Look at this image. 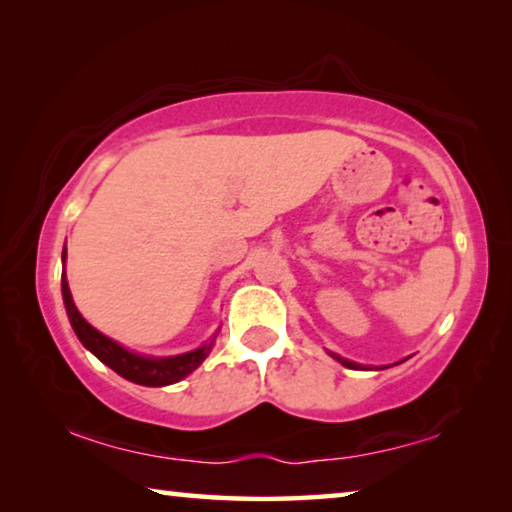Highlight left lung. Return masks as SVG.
<instances>
[{
    "instance_id": "1",
    "label": "left lung",
    "mask_w": 512,
    "mask_h": 512,
    "mask_svg": "<svg viewBox=\"0 0 512 512\" xmlns=\"http://www.w3.org/2000/svg\"><path fill=\"white\" fill-rule=\"evenodd\" d=\"M332 357L336 359V361H341L345 368H352V370H361L363 366H359V363H352V361H348V359H343V357H339V354H332Z\"/></svg>"
}]
</instances>
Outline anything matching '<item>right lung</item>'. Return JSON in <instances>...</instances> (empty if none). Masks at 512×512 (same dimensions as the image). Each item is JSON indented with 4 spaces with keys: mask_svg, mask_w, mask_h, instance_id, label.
<instances>
[{
    "mask_svg": "<svg viewBox=\"0 0 512 512\" xmlns=\"http://www.w3.org/2000/svg\"><path fill=\"white\" fill-rule=\"evenodd\" d=\"M63 264H65V250H63ZM60 287H63V300L67 309V318L72 323L79 341L88 348L94 357L101 363H106L128 381L140 386H169L176 384V381L185 379L189 372H194L201 363L205 361L207 354L212 350L214 339L203 345V348L178 354V357H144V354H135L131 350L121 348L117 341L108 339L106 334H101L99 329H94L88 320L81 316V311L76 309L72 293H69V284L65 280V266H63V280H60Z\"/></svg>",
    "mask_w": 512,
    "mask_h": 512,
    "instance_id": "right-lung-1",
    "label": "right lung"
}]
</instances>
